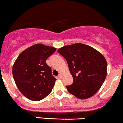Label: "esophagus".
<instances>
[{
    "label": "esophagus",
    "instance_id": "obj_1",
    "mask_svg": "<svg viewBox=\"0 0 123 123\" xmlns=\"http://www.w3.org/2000/svg\"><path fill=\"white\" fill-rule=\"evenodd\" d=\"M58 78L62 79V74H59L58 75Z\"/></svg>",
    "mask_w": 123,
    "mask_h": 123
}]
</instances>
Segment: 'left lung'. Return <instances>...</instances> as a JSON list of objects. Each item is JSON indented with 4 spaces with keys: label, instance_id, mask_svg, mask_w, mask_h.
Returning a JSON list of instances; mask_svg holds the SVG:
<instances>
[{
    "label": "left lung",
    "instance_id": "1",
    "mask_svg": "<svg viewBox=\"0 0 123 123\" xmlns=\"http://www.w3.org/2000/svg\"><path fill=\"white\" fill-rule=\"evenodd\" d=\"M58 52L65 58L73 78L66 86L70 94L80 99L92 97L102 86L107 75V62L100 52L81 43L65 46Z\"/></svg>",
    "mask_w": 123,
    "mask_h": 123
}]
</instances>
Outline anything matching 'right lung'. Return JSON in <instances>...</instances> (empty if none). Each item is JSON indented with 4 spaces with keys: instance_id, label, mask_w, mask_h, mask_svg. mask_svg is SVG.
Wrapping results in <instances>:
<instances>
[{
    "instance_id": "1",
    "label": "right lung",
    "mask_w": 123,
    "mask_h": 123,
    "mask_svg": "<svg viewBox=\"0 0 123 123\" xmlns=\"http://www.w3.org/2000/svg\"><path fill=\"white\" fill-rule=\"evenodd\" d=\"M56 50L37 44L21 52L14 62L12 75L17 86L31 100H41L52 92L56 79L46 61Z\"/></svg>"
}]
</instances>
